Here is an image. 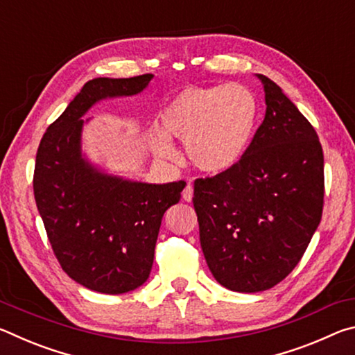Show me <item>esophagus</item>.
Segmentation results:
<instances>
[{
	"mask_svg": "<svg viewBox=\"0 0 355 355\" xmlns=\"http://www.w3.org/2000/svg\"><path fill=\"white\" fill-rule=\"evenodd\" d=\"M192 196H194V189H192L191 183H188V184H186V188L183 189V192H182V197H183V200L191 202L192 200Z\"/></svg>",
	"mask_w": 355,
	"mask_h": 355,
	"instance_id": "34e87169",
	"label": "esophagus"
}]
</instances>
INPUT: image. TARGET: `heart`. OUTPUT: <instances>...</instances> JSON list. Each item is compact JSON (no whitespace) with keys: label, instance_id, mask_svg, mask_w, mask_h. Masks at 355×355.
<instances>
[{"label":"heart","instance_id":"heart-1","mask_svg":"<svg viewBox=\"0 0 355 355\" xmlns=\"http://www.w3.org/2000/svg\"><path fill=\"white\" fill-rule=\"evenodd\" d=\"M260 105L241 84L184 87L159 116L161 131L152 135V147L161 158L175 156L170 137L184 142L189 163L205 173L235 167L254 137Z\"/></svg>","mask_w":355,"mask_h":355}]
</instances>
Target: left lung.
<instances>
[{
    "instance_id": "1",
    "label": "left lung",
    "mask_w": 355,
    "mask_h": 355,
    "mask_svg": "<svg viewBox=\"0 0 355 355\" xmlns=\"http://www.w3.org/2000/svg\"><path fill=\"white\" fill-rule=\"evenodd\" d=\"M266 114L230 171L194 182L200 245L209 271L238 293L277 285L302 258L322 216L318 135L274 81L257 75Z\"/></svg>"
}]
</instances>
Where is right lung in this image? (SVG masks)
I'll return each mask as SVG.
<instances>
[{
  "label": "right lung",
  "mask_w": 355,
  "mask_h": 355,
  "mask_svg": "<svg viewBox=\"0 0 355 355\" xmlns=\"http://www.w3.org/2000/svg\"><path fill=\"white\" fill-rule=\"evenodd\" d=\"M153 75L94 78L45 131L34 197L53 252L70 279L92 291L122 294L146 284L166 209L184 182L152 184L98 169L81 150L83 116L106 98L141 94Z\"/></svg>",
  "instance_id": "right-lung-1"
}]
</instances>
